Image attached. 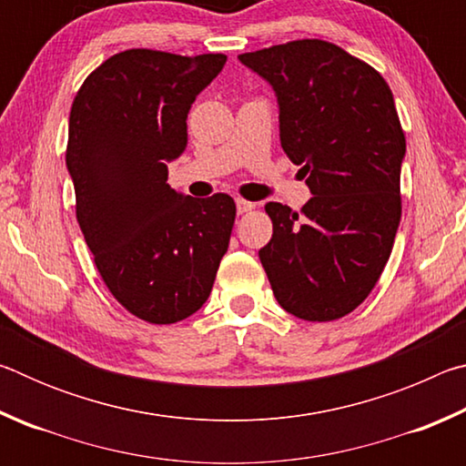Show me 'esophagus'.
I'll list each match as a JSON object with an SVG mask.
<instances>
[{
  "mask_svg": "<svg viewBox=\"0 0 466 466\" xmlns=\"http://www.w3.org/2000/svg\"><path fill=\"white\" fill-rule=\"evenodd\" d=\"M236 208H238V214H248V211L255 209V203L238 197V199H236Z\"/></svg>",
  "mask_w": 466,
  "mask_h": 466,
  "instance_id": "obj_1",
  "label": "esophagus"
}]
</instances>
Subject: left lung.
Returning a JSON list of instances; mask_svg holds the SVG:
<instances>
[{
	"label": "left lung",
	"instance_id": "left-lung-1",
	"mask_svg": "<svg viewBox=\"0 0 466 466\" xmlns=\"http://www.w3.org/2000/svg\"><path fill=\"white\" fill-rule=\"evenodd\" d=\"M238 59L278 94L281 147L312 193L299 216L265 205L273 236L258 258L283 310L337 320L374 289L400 222L405 133L392 92L372 66L320 38Z\"/></svg>",
	"mask_w": 466,
	"mask_h": 466
}]
</instances>
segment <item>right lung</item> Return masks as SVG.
<instances>
[{
  "instance_id": "obj_1",
  "label": "right lung",
  "mask_w": 466,
  "mask_h": 466,
  "mask_svg": "<svg viewBox=\"0 0 466 466\" xmlns=\"http://www.w3.org/2000/svg\"><path fill=\"white\" fill-rule=\"evenodd\" d=\"M224 63L222 53L121 51L86 77L69 113L77 224L110 294L152 325L201 309L230 242V195L193 199L167 183L188 108Z\"/></svg>"
}]
</instances>
